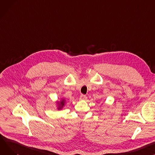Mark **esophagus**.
Here are the masks:
<instances>
[{
    "label": "esophagus",
    "mask_w": 155,
    "mask_h": 155,
    "mask_svg": "<svg viewBox=\"0 0 155 155\" xmlns=\"http://www.w3.org/2000/svg\"><path fill=\"white\" fill-rule=\"evenodd\" d=\"M87 99V97L84 95H81L80 97V100H81V101H84Z\"/></svg>",
    "instance_id": "esophagus-1"
}]
</instances>
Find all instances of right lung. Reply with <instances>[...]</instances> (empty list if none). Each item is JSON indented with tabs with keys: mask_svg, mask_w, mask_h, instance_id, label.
<instances>
[{
	"mask_svg": "<svg viewBox=\"0 0 155 155\" xmlns=\"http://www.w3.org/2000/svg\"><path fill=\"white\" fill-rule=\"evenodd\" d=\"M66 103V100L64 98H61L60 100L56 101V106H57V109L58 110H60L64 108V107Z\"/></svg>",
	"mask_w": 155,
	"mask_h": 155,
	"instance_id": "add662e5",
	"label": "right lung"
}]
</instances>
